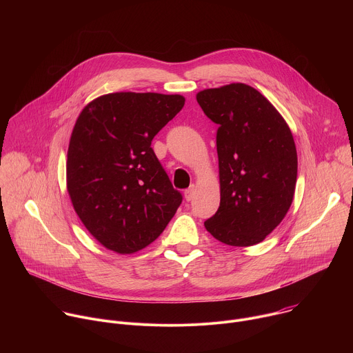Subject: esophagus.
Segmentation results:
<instances>
[{
	"label": "esophagus",
	"mask_w": 353,
	"mask_h": 353,
	"mask_svg": "<svg viewBox=\"0 0 353 353\" xmlns=\"http://www.w3.org/2000/svg\"><path fill=\"white\" fill-rule=\"evenodd\" d=\"M194 192H195V187H194V185H191L190 188H187V190L184 191V198H185V201H191L192 196H194Z\"/></svg>",
	"instance_id": "obj_1"
}]
</instances>
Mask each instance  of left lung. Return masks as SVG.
<instances>
[{"instance_id":"obj_1","label":"left lung","mask_w":353,"mask_h":353,"mask_svg":"<svg viewBox=\"0 0 353 353\" xmlns=\"http://www.w3.org/2000/svg\"><path fill=\"white\" fill-rule=\"evenodd\" d=\"M196 102L219 125L221 204L205 229L228 245H254L292 205L297 154L290 128L270 100L245 83L204 89Z\"/></svg>"}]
</instances>
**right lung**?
Wrapping results in <instances>:
<instances>
[{
	"label": "right lung",
	"mask_w": 353,
	"mask_h": 353,
	"mask_svg": "<svg viewBox=\"0 0 353 353\" xmlns=\"http://www.w3.org/2000/svg\"><path fill=\"white\" fill-rule=\"evenodd\" d=\"M184 102L181 94L116 92L92 100L77 119L67 190L88 232L119 254L157 240L181 204L150 143Z\"/></svg>",
	"instance_id": "add662e5"
}]
</instances>
